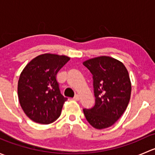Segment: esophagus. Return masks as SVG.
<instances>
[{
  "mask_svg": "<svg viewBox=\"0 0 155 155\" xmlns=\"http://www.w3.org/2000/svg\"><path fill=\"white\" fill-rule=\"evenodd\" d=\"M73 100H75V101H79V100H80V97H79L78 94H76V96L73 97Z\"/></svg>",
  "mask_w": 155,
  "mask_h": 155,
  "instance_id": "esophagus-1",
  "label": "esophagus"
}]
</instances>
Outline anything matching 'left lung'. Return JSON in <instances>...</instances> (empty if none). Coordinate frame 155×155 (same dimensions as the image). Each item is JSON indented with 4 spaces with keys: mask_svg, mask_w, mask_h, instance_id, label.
<instances>
[{
    "mask_svg": "<svg viewBox=\"0 0 155 155\" xmlns=\"http://www.w3.org/2000/svg\"><path fill=\"white\" fill-rule=\"evenodd\" d=\"M93 75L95 104L84 109L87 121L96 129L113 125L126 110L130 99L131 82L122 62L100 56L83 62Z\"/></svg>",
    "mask_w": 155,
    "mask_h": 155,
    "instance_id": "8db88e82",
    "label": "left lung"
}]
</instances>
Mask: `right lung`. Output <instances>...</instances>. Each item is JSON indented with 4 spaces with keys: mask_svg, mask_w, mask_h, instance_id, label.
<instances>
[{
    "mask_svg": "<svg viewBox=\"0 0 155 155\" xmlns=\"http://www.w3.org/2000/svg\"><path fill=\"white\" fill-rule=\"evenodd\" d=\"M70 58L56 54H40L23 69L18 82L20 106L31 120L48 124L59 118L68 98L61 94L57 73Z\"/></svg>",
    "mask_w": 155,
    "mask_h": 155,
    "instance_id": "obj_1",
    "label": "right lung"
}]
</instances>
